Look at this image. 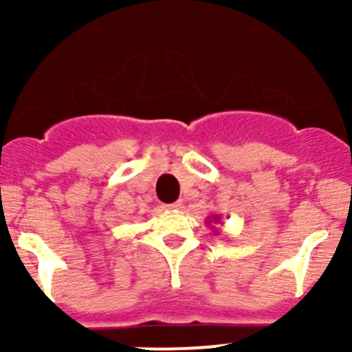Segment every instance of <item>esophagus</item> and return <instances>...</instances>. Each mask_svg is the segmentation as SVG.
<instances>
[{
  "mask_svg": "<svg viewBox=\"0 0 352 352\" xmlns=\"http://www.w3.org/2000/svg\"><path fill=\"white\" fill-rule=\"evenodd\" d=\"M182 208V201H177L173 202V204H168L166 206V209H170V211H177V209Z\"/></svg>",
  "mask_w": 352,
  "mask_h": 352,
  "instance_id": "1",
  "label": "esophagus"
}]
</instances>
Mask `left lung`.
I'll return each mask as SVG.
<instances>
[{
	"instance_id": "left-lung-1",
	"label": "left lung",
	"mask_w": 352,
	"mask_h": 352,
	"mask_svg": "<svg viewBox=\"0 0 352 352\" xmlns=\"http://www.w3.org/2000/svg\"><path fill=\"white\" fill-rule=\"evenodd\" d=\"M211 223H214V225H218V223H219V216H218V214L208 216V225L211 226ZM211 230H212V233H214V235H218V233H219V230L214 228V226H211Z\"/></svg>"
}]
</instances>
